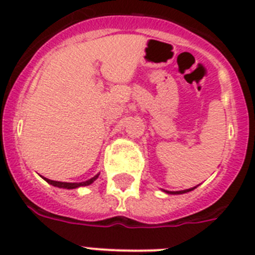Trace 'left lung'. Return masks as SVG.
<instances>
[{"instance_id": "obj_1", "label": "left lung", "mask_w": 255, "mask_h": 255, "mask_svg": "<svg viewBox=\"0 0 255 255\" xmlns=\"http://www.w3.org/2000/svg\"><path fill=\"white\" fill-rule=\"evenodd\" d=\"M197 187H193V188H189V189H184V190H176V192H170V190H163V192H166V193L168 194H183V193H187V192H190V190L196 189Z\"/></svg>"}]
</instances>
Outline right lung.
<instances>
[{
  "instance_id": "add662e5",
  "label": "right lung",
  "mask_w": 255,
  "mask_h": 255,
  "mask_svg": "<svg viewBox=\"0 0 255 255\" xmlns=\"http://www.w3.org/2000/svg\"><path fill=\"white\" fill-rule=\"evenodd\" d=\"M97 174L96 176H93L92 179H89V180L87 181H81V183H63V181H54V180H50V179H46V177H44V180L48 181L50 185H53V187H58V188H63V189H75V188H79V187H87V185H91L92 183L95 180H97L98 177Z\"/></svg>"
}]
</instances>
